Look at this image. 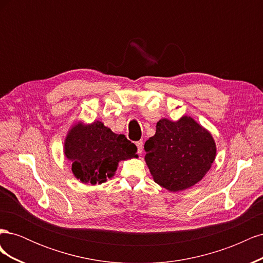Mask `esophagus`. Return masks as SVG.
Listing matches in <instances>:
<instances>
[{
    "label": "esophagus",
    "instance_id": "1",
    "mask_svg": "<svg viewBox=\"0 0 263 263\" xmlns=\"http://www.w3.org/2000/svg\"><path fill=\"white\" fill-rule=\"evenodd\" d=\"M136 146H137V150H138V154L141 155L142 154V141L139 140L136 142Z\"/></svg>",
    "mask_w": 263,
    "mask_h": 263
}]
</instances>
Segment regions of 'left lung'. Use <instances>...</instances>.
I'll use <instances>...</instances> for the list:
<instances>
[{
	"label": "left lung",
	"instance_id": "1",
	"mask_svg": "<svg viewBox=\"0 0 263 263\" xmlns=\"http://www.w3.org/2000/svg\"><path fill=\"white\" fill-rule=\"evenodd\" d=\"M145 161L154 181L170 192L200 182L216 157L212 134L192 117L172 122L161 118L156 134L145 142Z\"/></svg>",
	"mask_w": 263,
	"mask_h": 263
}]
</instances>
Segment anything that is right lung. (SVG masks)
I'll list each match as a JSON object with an SVG mask.
<instances>
[{
    "instance_id": "1",
    "label": "right lung",
    "mask_w": 263,
    "mask_h": 263,
    "mask_svg": "<svg viewBox=\"0 0 263 263\" xmlns=\"http://www.w3.org/2000/svg\"><path fill=\"white\" fill-rule=\"evenodd\" d=\"M65 156L73 176L84 184L95 185L112 178L118 162L137 158V147L124 135L113 133L102 122H79L68 132Z\"/></svg>"
}]
</instances>
